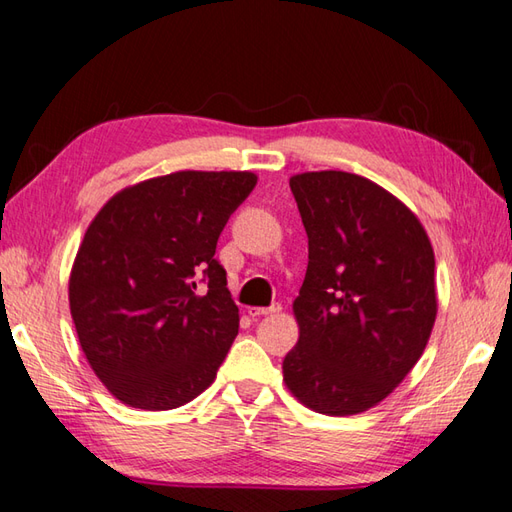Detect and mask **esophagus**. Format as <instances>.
<instances>
[{"instance_id": "esophagus-1", "label": "esophagus", "mask_w": 512, "mask_h": 512, "mask_svg": "<svg viewBox=\"0 0 512 512\" xmlns=\"http://www.w3.org/2000/svg\"><path fill=\"white\" fill-rule=\"evenodd\" d=\"M277 313H282V304H273L268 308H264V306L248 308V315H253V317H266V315H277Z\"/></svg>"}]
</instances>
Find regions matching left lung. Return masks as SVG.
<instances>
[{
	"mask_svg": "<svg viewBox=\"0 0 512 512\" xmlns=\"http://www.w3.org/2000/svg\"><path fill=\"white\" fill-rule=\"evenodd\" d=\"M290 190L308 268L284 382L315 413H364L404 382L433 333V246L413 210L362 175L299 173Z\"/></svg>",
	"mask_w": 512,
	"mask_h": 512,
	"instance_id": "1",
	"label": "left lung"
}]
</instances>
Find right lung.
I'll return each mask as SVG.
<instances>
[{"label": "right lung", "instance_id": "add662e5", "mask_svg": "<svg viewBox=\"0 0 512 512\" xmlns=\"http://www.w3.org/2000/svg\"><path fill=\"white\" fill-rule=\"evenodd\" d=\"M255 184L248 170H177L119 190L86 228L70 315L122 404L179 408L215 382L239 330L215 248Z\"/></svg>", "mask_w": 512, "mask_h": 512}]
</instances>
